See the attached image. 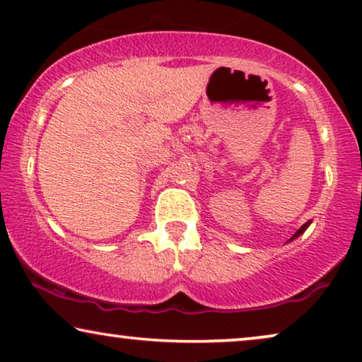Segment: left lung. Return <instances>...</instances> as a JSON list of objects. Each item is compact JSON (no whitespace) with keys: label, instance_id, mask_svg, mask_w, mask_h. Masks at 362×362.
<instances>
[{"label":"left lung","instance_id":"left-lung-1","mask_svg":"<svg viewBox=\"0 0 362 362\" xmlns=\"http://www.w3.org/2000/svg\"><path fill=\"white\" fill-rule=\"evenodd\" d=\"M310 223H313V221H310V220H309V221H305V223H304V225H303L301 228H299V230H298L296 233H294V235H293V236H291L290 239H288V241H293V239H296L298 236H301V235H303V233H304L305 230H308V226H309Z\"/></svg>","mask_w":362,"mask_h":362}]
</instances>
